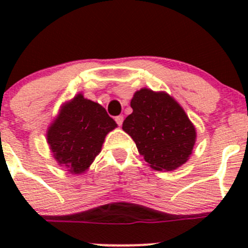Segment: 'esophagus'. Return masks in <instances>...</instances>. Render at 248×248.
I'll use <instances>...</instances> for the list:
<instances>
[{"mask_svg": "<svg viewBox=\"0 0 248 248\" xmlns=\"http://www.w3.org/2000/svg\"><path fill=\"white\" fill-rule=\"evenodd\" d=\"M115 121H116V124H119V126H121L122 122H124V116H122V115H119V116L115 117Z\"/></svg>", "mask_w": 248, "mask_h": 248, "instance_id": "34e87169", "label": "esophagus"}]
</instances>
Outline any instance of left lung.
<instances>
[{
	"label": "left lung",
	"mask_w": 248,
	"mask_h": 248,
	"mask_svg": "<svg viewBox=\"0 0 248 248\" xmlns=\"http://www.w3.org/2000/svg\"><path fill=\"white\" fill-rule=\"evenodd\" d=\"M133 112L122 129L155 170L171 171L185 164L196 142V128L185 110L166 92L141 89L131 101Z\"/></svg>",
	"instance_id": "left-lung-1"
}]
</instances>
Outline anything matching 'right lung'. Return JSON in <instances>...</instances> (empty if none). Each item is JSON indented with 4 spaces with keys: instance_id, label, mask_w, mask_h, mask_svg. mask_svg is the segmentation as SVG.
<instances>
[{
    "instance_id": "1",
    "label": "right lung",
    "mask_w": 248,
    "mask_h": 248,
    "mask_svg": "<svg viewBox=\"0 0 248 248\" xmlns=\"http://www.w3.org/2000/svg\"><path fill=\"white\" fill-rule=\"evenodd\" d=\"M117 127L98 103L77 94L62 106L50 124L46 140L54 158L72 174H81L101 152L104 138Z\"/></svg>"
}]
</instances>
